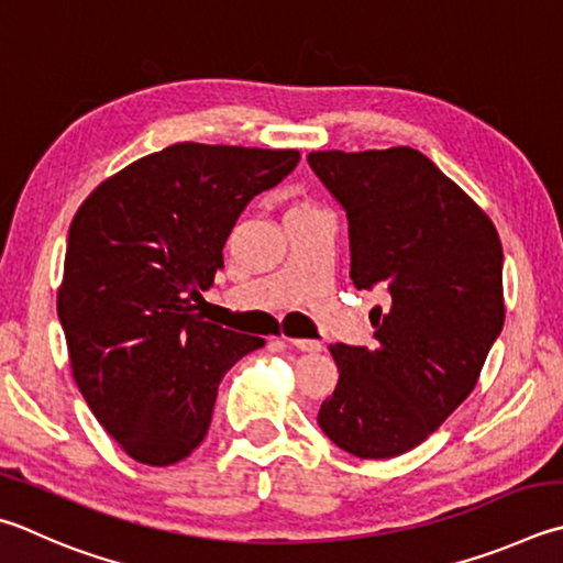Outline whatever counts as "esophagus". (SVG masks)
<instances>
[{
	"label": "esophagus",
	"instance_id": "esophagus-1",
	"mask_svg": "<svg viewBox=\"0 0 563 563\" xmlns=\"http://www.w3.org/2000/svg\"><path fill=\"white\" fill-rule=\"evenodd\" d=\"M290 346H295L298 352H320L322 350V342L317 340H288Z\"/></svg>",
	"mask_w": 563,
	"mask_h": 563
}]
</instances>
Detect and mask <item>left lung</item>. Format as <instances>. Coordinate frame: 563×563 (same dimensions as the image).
I'll use <instances>...</instances> for the list:
<instances>
[{
  "instance_id": "8db88e82",
  "label": "left lung",
  "mask_w": 563,
  "mask_h": 563,
  "mask_svg": "<svg viewBox=\"0 0 563 563\" xmlns=\"http://www.w3.org/2000/svg\"><path fill=\"white\" fill-rule=\"evenodd\" d=\"M350 221V278L382 288L374 346L330 344L340 369L317 423L342 451L396 457L473 391L503 332V243L487 213L411 147L310 152Z\"/></svg>"
}]
</instances>
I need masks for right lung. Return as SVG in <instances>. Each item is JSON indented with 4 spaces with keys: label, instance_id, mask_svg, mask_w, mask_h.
<instances>
[{
    "label": "right lung",
    "instance_id": "1",
    "mask_svg": "<svg viewBox=\"0 0 563 563\" xmlns=\"http://www.w3.org/2000/svg\"><path fill=\"white\" fill-rule=\"evenodd\" d=\"M298 150L179 142L98 184L68 231L58 320L90 411L137 463L175 465L209 431L233 364L265 342L203 320L246 203Z\"/></svg>",
    "mask_w": 563,
    "mask_h": 563
}]
</instances>
